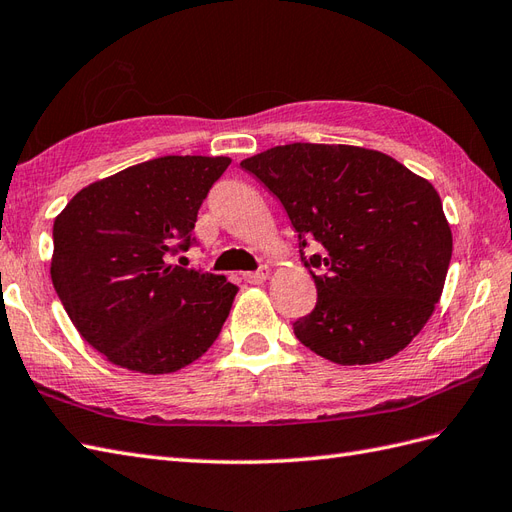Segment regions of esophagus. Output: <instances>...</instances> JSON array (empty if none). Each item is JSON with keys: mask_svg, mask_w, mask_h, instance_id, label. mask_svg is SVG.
Returning a JSON list of instances; mask_svg holds the SVG:
<instances>
[{"mask_svg": "<svg viewBox=\"0 0 512 512\" xmlns=\"http://www.w3.org/2000/svg\"><path fill=\"white\" fill-rule=\"evenodd\" d=\"M268 274H270V270H268L266 266H261V268L255 270V272H246V274H244V281H246V283H253V285H259V283H264V281L268 279Z\"/></svg>", "mask_w": 512, "mask_h": 512, "instance_id": "1", "label": "esophagus"}]
</instances>
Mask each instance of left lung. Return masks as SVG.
<instances>
[{
	"mask_svg": "<svg viewBox=\"0 0 512 512\" xmlns=\"http://www.w3.org/2000/svg\"><path fill=\"white\" fill-rule=\"evenodd\" d=\"M240 166L285 207L316 281V307L294 322L298 342L339 365L378 363L409 346L452 259L437 190L393 157L350 144H283ZM309 243L321 251L305 254Z\"/></svg>",
	"mask_w": 512,
	"mask_h": 512,
	"instance_id": "obj_1",
	"label": "left lung"
}]
</instances>
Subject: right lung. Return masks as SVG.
I'll return each mask as SVG.
<instances>
[{
  "instance_id": "obj_1",
  "label": "right lung",
  "mask_w": 512,
  "mask_h": 512,
  "mask_svg": "<svg viewBox=\"0 0 512 512\" xmlns=\"http://www.w3.org/2000/svg\"><path fill=\"white\" fill-rule=\"evenodd\" d=\"M229 157L164 155L77 192L54 220L51 281L75 329L114 365L168 374L205 355L238 287L170 264Z\"/></svg>"
}]
</instances>
